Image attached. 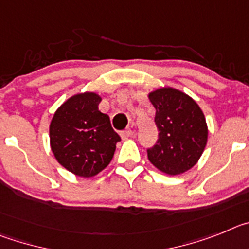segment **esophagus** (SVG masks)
I'll list each match as a JSON object with an SVG mask.
<instances>
[{
	"label": "esophagus",
	"mask_w": 249,
	"mask_h": 249,
	"mask_svg": "<svg viewBox=\"0 0 249 249\" xmlns=\"http://www.w3.org/2000/svg\"><path fill=\"white\" fill-rule=\"evenodd\" d=\"M131 133H133V131H131V129H126V130H124V131H122V133H120V136H122L123 140H127V139L131 136Z\"/></svg>",
	"instance_id": "34e87169"
}]
</instances>
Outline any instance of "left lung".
Listing matches in <instances>:
<instances>
[{
	"label": "left lung",
	"instance_id": "1",
	"mask_svg": "<svg viewBox=\"0 0 249 249\" xmlns=\"http://www.w3.org/2000/svg\"><path fill=\"white\" fill-rule=\"evenodd\" d=\"M147 98L155 108L159 129V140L147 150V159L170 176L189 171L207 145L208 127L202 109L189 94L172 87L150 91Z\"/></svg>",
	"mask_w": 249,
	"mask_h": 249
}]
</instances>
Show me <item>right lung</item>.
<instances>
[{
  "label": "right lung",
  "mask_w": 249,
  "mask_h": 249,
  "mask_svg": "<svg viewBox=\"0 0 249 249\" xmlns=\"http://www.w3.org/2000/svg\"><path fill=\"white\" fill-rule=\"evenodd\" d=\"M103 98L94 91L71 95L49 124V144L55 160L79 178H89L110 163L120 136L99 110Z\"/></svg>",
  "instance_id": "add662e5"
}]
</instances>
